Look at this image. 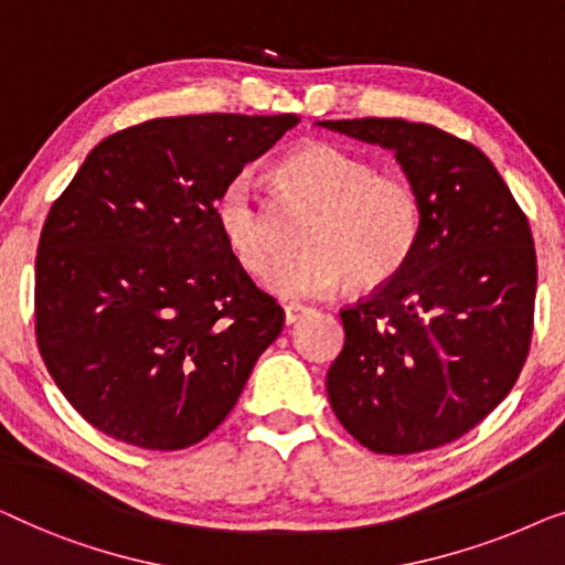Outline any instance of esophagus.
Masks as SVG:
<instances>
[{"label":"esophagus","mask_w":565,"mask_h":565,"mask_svg":"<svg viewBox=\"0 0 565 565\" xmlns=\"http://www.w3.org/2000/svg\"><path fill=\"white\" fill-rule=\"evenodd\" d=\"M309 315V309L305 307V305H284V320H286V324H294V322H299L301 317H307Z\"/></svg>","instance_id":"34e87169"}]
</instances>
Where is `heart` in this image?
I'll use <instances>...</instances> for the list:
<instances>
[{
	"mask_svg": "<svg viewBox=\"0 0 565 565\" xmlns=\"http://www.w3.org/2000/svg\"><path fill=\"white\" fill-rule=\"evenodd\" d=\"M294 192L320 206L305 230V253L274 266L266 286L284 299H322L348 279L371 289L409 264L423 233L415 186L330 142H309L284 158ZM214 222L230 256L248 274L274 264L279 243L250 173H237L214 200Z\"/></svg>",
	"mask_w": 565,
	"mask_h": 565,
	"instance_id": "b5f03b06",
	"label": "heart"
}]
</instances>
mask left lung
Wrapping results in <instances>:
<instances>
[{"label":"left lung","mask_w":565,"mask_h":565,"mask_svg":"<svg viewBox=\"0 0 565 565\" xmlns=\"http://www.w3.org/2000/svg\"><path fill=\"white\" fill-rule=\"evenodd\" d=\"M320 125L394 150L423 204L409 264L340 309L332 412L381 456L440 448L512 392L527 359L537 289L530 222L489 158L456 135L394 117Z\"/></svg>","instance_id":"8db88e82"}]
</instances>
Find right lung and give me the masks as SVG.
I'll list each match as a JSON object with an SVG mask.
<instances>
[{
    "mask_svg": "<svg viewBox=\"0 0 565 565\" xmlns=\"http://www.w3.org/2000/svg\"><path fill=\"white\" fill-rule=\"evenodd\" d=\"M297 115L158 117L109 135L47 212L35 338L86 423L146 450L204 440L284 309L230 256L214 200Z\"/></svg>",
    "mask_w": 565,
    "mask_h": 565,
    "instance_id": "obj_1",
    "label": "right lung"
}]
</instances>
